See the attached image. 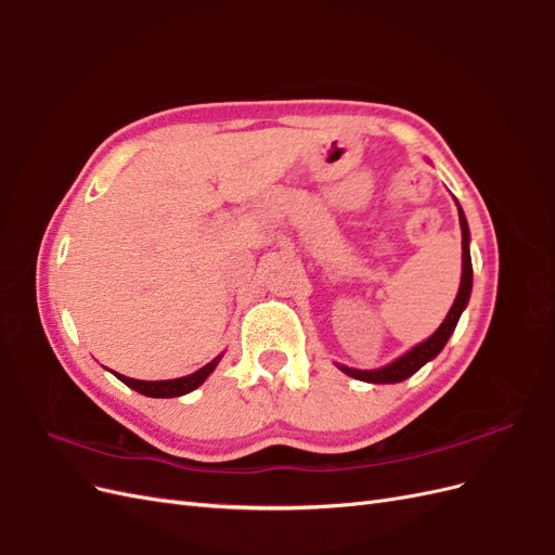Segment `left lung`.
Segmentation results:
<instances>
[{
    "instance_id": "left-lung-1",
    "label": "left lung",
    "mask_w": 555,
    "mask_h": 555,
    "mask_svg": "<svg viewBox=\"0 0 555 555\" xmlns=\"http://www.w3.org/2000/svg\"><path fill=\"white\" fill-rule=\"evenodd\" d=\"M459 204V201H456ZM459 222H461V231H463V275H461V287H459V296L453 300V306L449 310V314L444 317V322L440 324V328L435 331L428 340H424L422 345L412 347L408 354H402L400 359H396L393 363L379 367V371H357V367H347V365H338L340 371L349 377L361 379V382H371V384H396L412 377L418 367L426 365L430 359H435L444 349L449 335L456 328L461 312L465 310L467 300H469V292H473V259H469V229H467V220L465 212L459 206Z\"/></svg>"
}]
</instances>
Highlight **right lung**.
<instances>
[{
  "label": "right lung",
  "mask_w": 555,
  "mask_h": 555,
  "mask_svg": "<svg viewBox=\"0 0 555 555\" xmlns=\"http://www.w3.org/2000/svg\"><path fill=\"white\" fill-rule=\"evenodd\" d=\"M222 357L212 359L210 363H206L204 367H198L196 373L188 375V377H178V379H162V382H143V379H131V377H125V375H117L115 377L125 382L127 386H131L133 391H139L143 396H150V398H176V396H184L194 391L196 386L204 384L208 379V375L215 371V365L220 363Z\"/></svg>",
  "instance_id": "right-lung-1"
}]
</instances>
